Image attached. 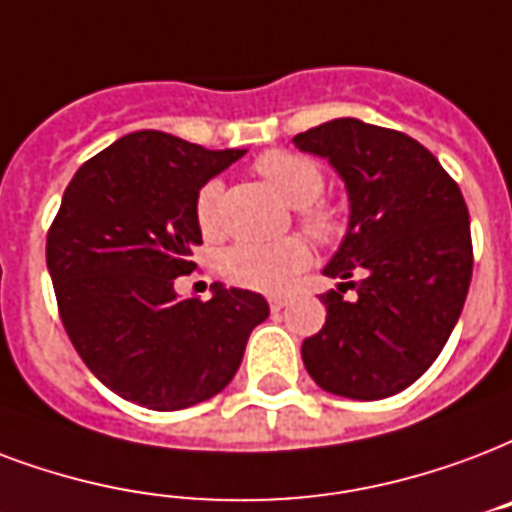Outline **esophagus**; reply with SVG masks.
Masks as SVG:
<instances>
[{
  "label": "esophagus",
  "mask_w": 512,
  "mask_h": 512,
  "mask_svg": "<svg viewBox=\"0 0 512 512\" xmlns=\"http://www.w3.org/2000/svg\"><path fill=\"white\" fill-rule=\"evenodd\" d=\"M268 306H271V311H282V308L287 306V298H279V295H273V298H268Z\"/></svg>",
  "instance_id": "esophagus-1"
}]
</instances>
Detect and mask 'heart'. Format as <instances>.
<instances>
[{
	"instance_id": "obj_1",
	"label": "heart",
	"mask_w": 512,
	"mask_h": 512,
	"mask_svg": "<svg viewBox=\"0 0 512 512\" xmlns=\"http://www.w3.org/2000/svg\"><path fill=\"white\" fill-rule=\"evenodd\" d=\"M257 174L282 195L290 206H298V220L311 239L319 244H335L343 236L341 214L330 206L314 204L322 190L325 177L314 161L287 150H271L260 155L255 163ZM222 182L209 179L198 187L193 201L195 225L204 236L220 230ZM311 263V249L303 239H279L268 244L241 241L222 252L220 273L225 282L255 292H284L306 265Z\"/></svg>"
}]
</instances>
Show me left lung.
<instances>
[{"label":"left lung","instance_id":"left-lung-1","mask_svg":"<svg viewBox=\"0 0 512 512\" xmlns=\"http://www.w3.org/2000/svg\"><path fill=\"white\" fill-rule=\"evenodd\" d=\"M292 142L327 158L349 193V230L325 265V276L341 282L322 295L325 327L303 341V365L330 395H397L438 360L470 290L462 190L424 144L357 117ZM346 289L354 299L342 298Z\"/></svg>","mask_w":512,"mask_h":512}]
</instances>
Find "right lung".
Instances as JSON below:
<instances>
[{
	"instance_id": "right-lung-1",
	"label": "right lung",
	"mask_w": 512,
	"mask_h": 512,
	"mask_svg": "<svg viewBox=\"0 0 512 512\" xmlns=\"http://www.w3.org/2000/svg\"><path fill=\"white\" fill-rule=\"evenodd\" d=\"M247 150H206L163 131H134L85 161L48 230V271L69 341L93 376L150 411H182L236 376L263 295L212 284L179 298L201 244L198 187Z\"/></svg>"
}]
</instances>
